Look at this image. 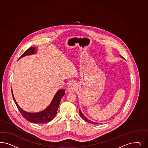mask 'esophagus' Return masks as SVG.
<instances>
[{
    "label": "esophagus",
    "mask_w": 148,
    "mask_h": 148,
    "mask_svg": "<svg viewBox=\"0 0 148 148\" xmlns=\"http://www.w3.org/2000/svg\"><path fill=\"white\" fill-rule=\"evenodd\" d=\"M77 88V84L75 82H72L71 83L69 84V85L67 86V91L69 92H72L76 90Z\"/></svg>",
    "instance_id": "esophagus-1"
}]
</instances>
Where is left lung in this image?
Listing matches in <instances>:
<instances>
[{"label":"left lung","instance_id":"obj_1","mask_svg":"<svg viewBox=\"0 0 148 148\" xmlns=\"http://www.w3.org/2000/svg\"><path fill=\"white\" fill-rule=\"evenodd\" d=\"M120 56L121 57V58H124L123 57L121 56H120ZM79 114L81 115V116L82 118L85 121H87V122H88V123H90L91 124H98L99 123H96V122H94V121H91L89 119H88V118H86V116H85V115L83 114V113L82 112L81 110V109H79Z\"/></svg>","mask_w":148,"mask_h":148}]
</instances>
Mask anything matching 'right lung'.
I'll return each instance as SVG.
<instances>
[{
    "label": "right lung",
    "mask_w": 148,
    "mask_h": 148,
    "mask_svg": "<svg viewBox=\"0 0 148 148\" xmlns=\"http://www.w3.org/2000/svg\"><path fill=\"white\" fill-rule=\"evenodd\" d=\"M37 51L36 47H32L28 48L25 52L19 57V59L25 57L27 56L33 55L36 53ZM18 59V60H19ZM11 92L13 99L14 100V103L17 107L20 113L25 119L28 120L29 121L35 123V124H44L52 120L57 113V110L60 104V102L62 96L65 95V89H60L58 90L54 96L53 98V100L50 104L47 107L45 110L37 112V113H30L26 112L22 110L18 105L17 104L16 100L14 99V96L13 94L12 89H11Z\"/></svg>",
    "instance_id": "add662e5"
}]
</instances>
